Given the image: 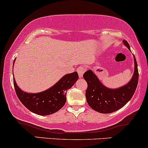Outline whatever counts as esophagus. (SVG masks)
Here are the masks:
<instances>
[{
  "label": "esophagus",
  "mask_w": 148,
  "mask_h": 148,
  "mask_svg": "<svg viewBox=\"0 0 148 148\" xmlns=\"http://www.w3.org/2000/svg\"><path fill=\"white\" fill-rule=\"evenodd\" d=\"M77 71L78 75H79V77H82L85 72V68L84 66H79L77 68Z\"/></svg>",
  "instance_id": "obj_1"
}]
</instances>
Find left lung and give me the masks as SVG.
<instances>
[{
    "mask_svg": "<svg viewBox=\"0 0 148 148\" xmlns=\"http://www.w3.org/2000/svg\"><path fill=\"white\" fill-rule=\"evenodd\" d=\"M125 46L130 50L126 40H123ZM134 73L128 84L117 89H110L100 82L92 71H86L83 77L88 87L86 90V98L88 105L97 112L108 114L121 108L130 101L135 92L138 82V72L135 56Z\"/></svg>",
    "mask_w": 148,
    "mask_h": 148,
    "instance_id": "8db88e82",
    "label": "left lung"
}]
</instances>
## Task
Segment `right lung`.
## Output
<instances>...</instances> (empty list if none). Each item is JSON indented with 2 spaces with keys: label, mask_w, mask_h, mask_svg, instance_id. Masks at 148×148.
Here are the masks:
<instances>
[{
  "label": "right lung",
  "mask_w": 148,
  "mask_h": 148,
  "mask_svg": "<svg viewBox=\"0 0 148 148\" xmlns=\"http://www.w3.org/2000/svg\"><path fill=\"white\" fill-rule=\"evenodd\" d=\"M78 77L77 72L67 74L51 88L36 94L21 90L14 78V85L18 99L28 110L39 115H49L56 112L64 106L67 90L72 87Z\"/></svg>",
  "instance_id": "right-lung-1"
}]
</instances>
